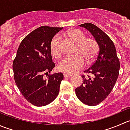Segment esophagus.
<instances>
[{
	"label": "esophagus",
	"instance_id": "34e87169",
	"mask_svg": "<svg viewBox=\"0 0 130 130\" xmlns=\"http://www.w3.org/2000/svg\"><path fill=\"white\" fill-rule=\"evenodd\" d=\"M63 76L65 78L67 77H70L72 76V75H70V74H63Z\"/></svg>",
	"mask_w": 130,
	"mask_h": 130
}]
</instances>
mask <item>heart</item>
Returning a JSON list of instances; mask_svg holds the SVG:
<instances>
[{"mask_svg": "<svg viewBox=\"0 0 130 130\" xmlns=\"http://www.w3.org/2000/svg\"><path fill=\"white\" fill-rule=\"evenodd\" d=\"M67 37L76 44L74 50L75 55L64 58L58 64V70L61 72L72 74L84 67L85 61L88 63L92 62L98 55L99 44L92 37H86L85 34L79 29H72L67 32ZM61 39L56 35L51 39L50 44L51 53L55 58L61 56L60 43Z\"/></svg>", "mask_w": 130, "mask_h": 130, "instance_id": "heart-1", "label": "heart"}]
</instances>
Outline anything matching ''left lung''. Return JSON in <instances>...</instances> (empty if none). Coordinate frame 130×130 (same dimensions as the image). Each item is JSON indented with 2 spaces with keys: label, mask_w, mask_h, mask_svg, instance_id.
Returning <instances> with one entry per match:
<instances>
[{
  "label": "left lung",
  "mask_w": 130,
  "mask_h": 130,
  "mask_svg": "<svg viewBox=\"0 0 130 130\" xmlns=\"http://www.w3.org/2000/svg\"><path fill=\"white\" fill-rule=\"evenodd\" d=\"M80 26L90 31L99 46V52L95 61L85 72L93 77L84 75L83 83L75 89L77 97L83 104L95 106L105 100L112 90L119 75L120 63L116 50L110 37L98 26L90 23Z\"/></svg>",
  "instance_id": "1"
}]
</instances>
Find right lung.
Wrapping results in <instances>:
<instances>
[{
  "label": "right lung",
  "mask_w": 130,
  "mask_h": 130,
  "mask_svg": "<svg viewBox=\"0 0 130 130\" xmlns=\"http://www.w3.org/2000/svg\"><path fill=\"white\" fill-rule=\"evenodd\" d=\"M63 28L42 26L23 39L12 63L16 86L28 102L35 106L52 102L59 93L63 79L62 73H55L44 79L53 68L50 44L53 37Z\"/></svg>",
  "instance_id": "add662e5"
}]
</instances>
